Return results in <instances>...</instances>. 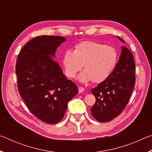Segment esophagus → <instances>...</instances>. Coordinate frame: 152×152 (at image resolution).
I'll return each mask as SVG.
<instances>
[{
  "instance_id": "obj_1",
  "label": "esophagus",
  "mask_w": 152,
  "mask_h": 152,
  "mask_svg": "<svg viewBox=\"0 0 152 152\" xmlns=\"http://www.w3.org/2000/svg\"><path fill=\"white\" fill-rule=\"evenodd\" d=\"M84 91V88H83V87L82 86H79L78 87V92L79 93H82V92H83Z\"/></svg>"
}]
</instances>
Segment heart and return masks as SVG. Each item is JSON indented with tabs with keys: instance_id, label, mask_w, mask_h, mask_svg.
I'll return each mask as SVG.
<instances>
[{
	"instance_id": "obj_1",
	"label": "heart",
	"mask_w": 152,
	"mask_h": 152,
	"mask_svg": "<svg viewBox=\"0 0 152 152\" xmlns=\"http://www.w3.org/2000/svg\"><path fill=\"white\" fill-rule=\"evenodd\" d=\"M117 61L118 53L115 48L93 41L78 43L75 50H66L63 57L65 74L68 78H75L83 65L84 70L78 76L83 83L103 82L114 70Z\"/></svg>"
}]
</instances>
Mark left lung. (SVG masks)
I'll list each match as a JSON object with an SVG mask.
<instances>
[{
	"mask_svg": "<svg viewBox=\"0 0 152 152\" xmlns=\"http://www.w3.org/2000/svg\"><path fill=\"white\" fill-rule=\"evenodd\" d=\"M118 38L125 42L121 38ZM135 66L132 53L122 46L116 66L108 78L91 90L96 102L91 114L100 122H109L121 114L127 106L135 83Z\"/></svg>",
	"mask_w": 152,
	"mask_h": 152,
	"instance_id": "8db88e82",
	"label": "left lung"
}]
</instances>
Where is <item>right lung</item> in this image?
I'll return each mask as SVG.
<instances>
[{"label": "right lung", "instance_id": "1", "mask_svg": "<svg viewBox=\"0 0 152 152\" xmlns=\"http://www.w3.org/2000/svg\"><path fill=\"white\" fill-rule=\"evenodd\" d=\"M66 40L60 36L35 37L23 46L16 62L20 95L30 111L48 124L63 119L68 102L78 92L52 59Z\"/></svg>", "mask_w": 152, "mask_h": 152}]
</instances>
